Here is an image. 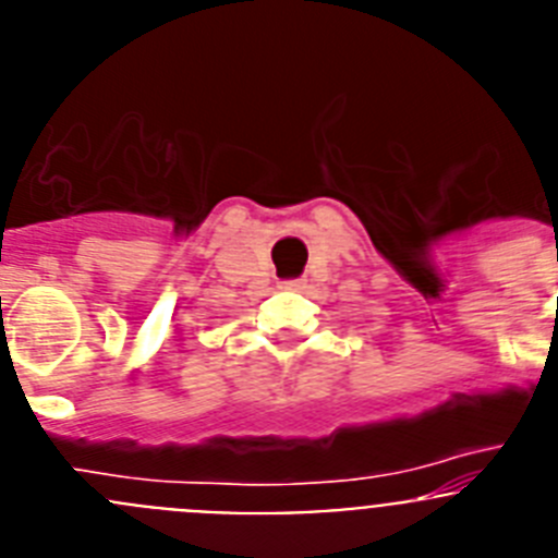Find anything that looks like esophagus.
<instances>
[{
    "label": "esophagus",
    "mask_w": 558,
    "mask_h": 558,
    "mask_svg": "<svg viewBox=\"0 0 558 558\" xmlns=\"http://www.w3.org/2000/svg\"><path fill=\"white\" fill-rule=\"evenodd\" d=\"M304 279H284V282H279V288L282 290H304Z\"/></svg>",
    "instance_id": "1"
}]
</instances>
